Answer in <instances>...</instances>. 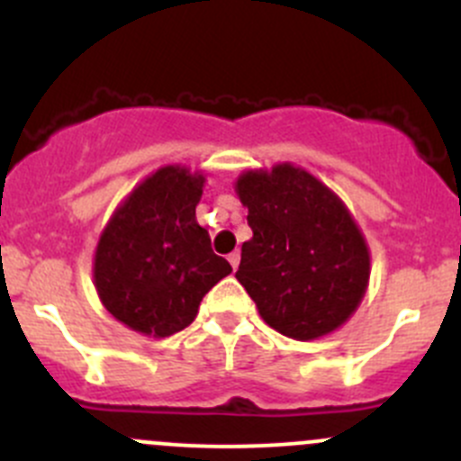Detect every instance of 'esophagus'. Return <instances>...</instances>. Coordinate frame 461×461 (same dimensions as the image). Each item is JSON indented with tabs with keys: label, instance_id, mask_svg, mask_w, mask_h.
I'll return each instance as SVG.
<instances>
[{
	"label": "esophagus",
	"instance_id": "34e87169",
	"mask_svg": "<svg viewBox=\"0 0 461 461\" xmlns=\"http://www.w3.org/2000/svg\"><path fill=\"white\" fill-rule=\"evenodd\" d=\"M227 261H230V263H231V267H234V270H236V267H239V263H240V254H239V249H234V252H231L230 257H227Z\"/></svg>",
	"mask_w": 461,
	"mask_h": 461
}]
</instances>
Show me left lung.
Segmentation results:
<instances>
[{
	"label": "left lung",
	"instance_id": "8db88e82",
	"mask_svg": "<svg viewBox=\"0 0 461 461\" xmlns=\"http://www.w3.org/2000/svg\"><path fill=\"white\" fill-rule=\"evenodd\" d=\"M252 239L240 248V281L267 326L317 339L356 312L369 285L367 240L347 204L290 162L240 173Z\"/></svg>",
	"mask_w": 461,
	"mask_h": 461
}]
</instances>
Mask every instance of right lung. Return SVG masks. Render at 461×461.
I'll return each instance as SVG.
<instances>
[{"label":"right lung","mask_w":461,"mask_h":461,"mask_svg":"<svg viewBox=\"0 0 461 461\" xmlns=\"http://www.w3.org/2000/svg\"><path fill=\"white\" fill-rule=\"evenodd\" d=\"M204 176L180 164L150 173L114 209L94 252V285L114 320L168 338L198 315L204 294L231 272L195 221Z\"/></svg>","instance_id":"1"}]
</instances>
